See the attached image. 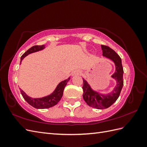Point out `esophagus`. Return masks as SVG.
<instances>
[{
    "label": "esophagus",
    "mask_w": 147,
    "mask_h": 147,
    "mask_svg": "<svg viewBox=\"0 0 147 147\" xmlns=\"http://www.w3.org/2000/svg\"><path fill=\"white\" fill-rule=\"evenodd\" d=\"M78 74H80L79 71H75V72H73L72 75H78Z\"/></svg>",
    "instance_id": "obj_1"
}]
</instances>
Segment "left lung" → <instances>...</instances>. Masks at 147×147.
<instances>
[{
	"label": "left lung",
	"instance_id": "obj_1",
	"mask_svg": "<svg viewBox=\"0 0 147 147\" xmlns=\"http://www.w3.org/2000/svg\"><path fill=\"white\" fill-rule=\"evenodd\" d=\"M102 55L113 61L116 70L112 77L116 80L117 85L112 92L108 94H99L92 90L90 84L83 79V97L89 106L97 109H104L109 107L118 99L123 86V68L121 59L119 56L108 46L101 45Z\"/></svg>",
	"mask_w": 147,
	"mask_h": 147
}]
</instances>
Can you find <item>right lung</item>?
Instances as JSON below:
<instances>
[{
  "instance_id": "1",
  "label": "right lung",
  "mask_w": 147,
  "mask_h": 147,
  "mask_svg": "<svg viewBox=\"0 0 147 147\" xmlns=\"http://www.w3.org/2000/svg\"><path fill=\"white\" fill-rule=\"evenodd\" d=\"M45 48V45H35L32 47H31L27 51L25 52L24 54L22 55L21 57L20 63H21L22 60H23L26 56H28V55L30 54V53L40 51ZM69 80L70 78L59 83L58 85L57 86L56 88L55 89V91L53 92L52 94L49 96L42 97V98H32V97H30L29 96H28L23 90H21L20 88V89L23 98L31 106L34 107L35 109H48L55 106L59 102L62 96L63 95L64 88L66 86L67 83L69 81Z\"/></svg>"
}]
</instances>
